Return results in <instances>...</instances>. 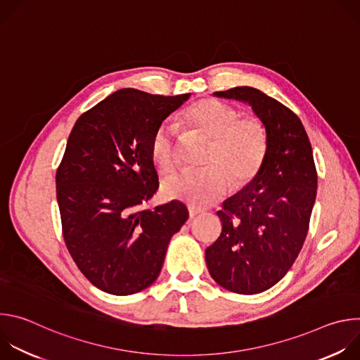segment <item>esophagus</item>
Listing matches in <instances>:
<instances>
[{
  "label": "esophagus",
  "instance_id": "obj_1",
  "mask_svg": "<svg viewBox=\"0 0 360 360\" xmlns=\"http://www.w3.org/2000/svg\"><path fill=\"white\" fill-rule=\"evenodd\" d=\"M188 214H189V218H193V217H196V215L200 214V210L193 208V207H189V208H188Z\"/></svg>",
  "mask_w": 360,
  "mask_h": 360
}]
</instances>
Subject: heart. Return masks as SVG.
<instances>
[{
  "mask_svg": "<svg viewBox=\"0 0 360 360\" xmlns=\"http://www.w3.org/2000/svg\"><path fill=\"white\" fill-rule=\"evenodd\" d=\"M189 131L207 139L202 171H188L164 185L168 198L191 207L203 208L224 198L231 182L235 188L248 185L259 174L268 152V132L258 117L240 115L233 107L217 99H200L184 112ZM152 164L160 174L169 175L179 165L175 131L160 125L149 143Z\"/></svg>",
  "mask_w": 360,
  "mask_h": 360,
  "instance_id": "b5f03b06",
  "label": "heart"
}]
</instances>
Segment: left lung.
Returning a JSON list of instances; mask_svg holds the SVG:
<instances>
[{
	"instance_id": "left-lung-1",
	"label": "left lung",
	"mask_w": 360,
	"mask_h": 360,
	"mask_svg": "<svg viewBox=\"0 0 360 360\" xmlns=\"http://www.w3.org/2000/svg\"><path fill=\"white\" fill-rule=\"evenodd\" d=\"M243 101L268 132L265 162L255 179L218 211L221 236L205 250L212 279L240 293H261L292 268L309 229L318 174L312 146L297 115L250 86L215 92Z\"/></svg>"
}]
</instances>
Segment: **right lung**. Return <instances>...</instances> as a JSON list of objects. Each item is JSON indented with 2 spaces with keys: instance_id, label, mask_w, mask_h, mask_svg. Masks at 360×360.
Listing matches in <instances>:
<instances>
[{
  "instance_id": "right-lung-1",
  "label": "right lung",
  "mask_w": 360,
  "mask_h": 360,
  "mask_svg": "<svg viewBox=\"0 0 360 360\" xmlns=\"http://www.w3.org/2000/svg\"><path fill=\"white\" fill-rule=\"evenodd\" d=\"M188 98L124 88L84 112L70 134L56 176L63 235L78 269L107 293L132 295L155 282L189 217L178 200L142 210L160 188L150 138Z\"/></svg>"
}]
</instances>
